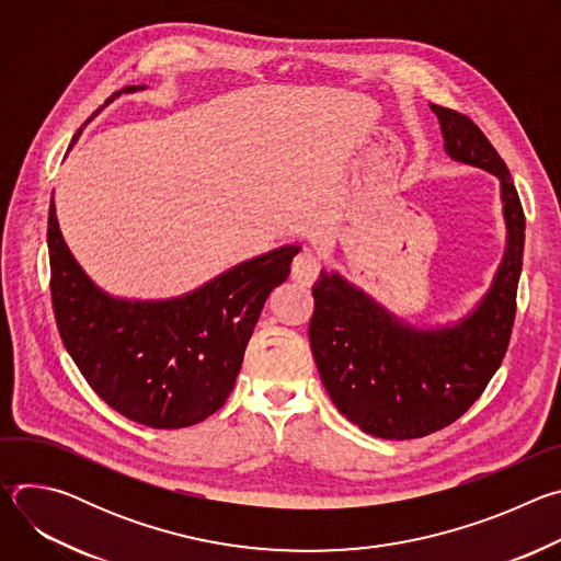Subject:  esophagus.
<instances>
[{
  "mask_svg": "<svg viewBox=\"0 0 561 561\" xmlns=\"http://www.w3.org/2000/svg\"><path fill=\"white\" fill-rule=\"evenodd\" d=\"M319 275V257L304 249L295 260H293V266H290V277L301 284V286H310Z\"/></svg>",
  "mask_w": 561,
  "mask_h": 561,
  "instance_id": "1",
  "label": "esophagus"
}]
</instances>
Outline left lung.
Wrapping results in <instances>:
<instances>
[{
    "label": "left lung",
    "mask_w": 561,
    "mask_h": 561,
    "mask_svg": "<svg viewBox=\"0 0 561 561\" xmlns=\"http://www.w3.org/2000/svg\"><path fill=\"white\" fill-rule=\"evenodd\" d=\"M453 162L500 180L506 251L489 293L455 324L420 329L340 273L312 286V357L333 404L364 433L415 439L459 420L502 366L515 322L524 257V210L513 178L466 115L431 104Z\"/></svg>",
    "instance_id": "8db88e82"
}]
</instances>
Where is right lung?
<instances>
[{
	"instance_id": "obj_1",
	"label": "right lung",
	"mask_w": 561,
	"mask_h": 561,
	"mask_svg": "<svg viewBox=\"0 0 561 561\" xmlns=\"http://www.w3.org/2000/svg\"><path fill=\"white\" fill-rule=\"evenodd\" d=\"M144 89L126 87L108 102ZM297 253L299 247H279L182 297L122 299L77 264L53 202L48 210L50 295L61 342L113 411L150 428H186L224 407L260 312Z\"/></svg>"
}]
</instances>
